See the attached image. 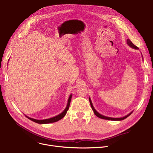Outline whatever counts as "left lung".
Returning <instances> with one entry per match:
<instances>
[{
	"label": "left lung",
	"instance_id": "1",
	"mask_svg": "<svg viewBox=\"0 0 153 153\" xmlns=\"http://www.w3.org/2000/svg\"><path fill=\"white\" fill-rule=\"evenodd\" d=\"M127 44H128V45H129L131 48H134V49H136V50H138V48L137 46H135V45L130 41V40L129 39H127ZM89 102H90V103H91V107H92V109L93 111H94V114H95L96 116H97V117H99V118H102V119L108 120H115V121H120V120H123L125 119L126 118H127L128 117H129V116L133 113V111H131V113H130L128 115H126L125 117H122V118H111V117H105V116H103V115L100 114L99 113V112H97V111L95 110V109L94 108V106H93V105H92V103L91 100L90 98H89Z\"/></svg>",
	"mask_w": 153,
	"mask_h": 153
}]
</instances>
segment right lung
<instances>
[{"label":"right lung","mask_w":153,"mask_h":153,"mask_svg":"<svg viewBox=\"0 0 153 153\" xmlns=\"http://www.w3.org/2000/svg\"><path fill=\"white\" fill-rule=\"evenodd\" d=\"M72 94L70 95L69 97V99H68V104H67V106L66 107V108L64 109V110L62 112L61 114H60L59 115L56 116V117H54L53 118H48V119H45V120H36V119H34V118H31L30 117H28L27 116H26L28 119H30V120H31V121H33L35 123H39V124H46V123H54V122H58L59 121V120L62 119L64 116L66 115V113H67V111L68 110L69 108V105H70V103H71V98H72Z\"/></svg>","instance_id":"obj_1"}]
</instances>
